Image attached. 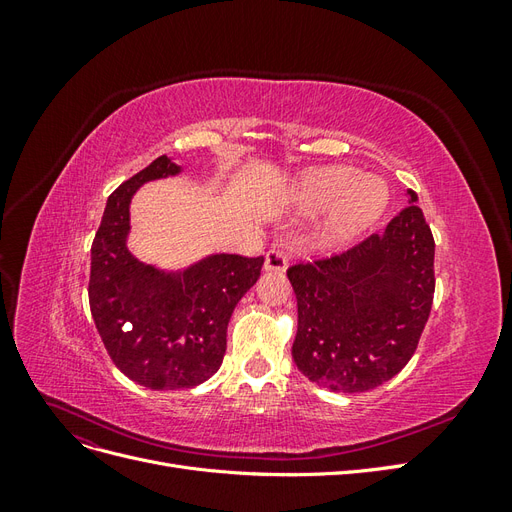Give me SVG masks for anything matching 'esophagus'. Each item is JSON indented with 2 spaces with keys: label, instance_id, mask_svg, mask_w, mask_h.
Returning <instances> with one entry per match:
<instances>
[{
  "label": "esophagus",
  "instance_id": "1",
  "mask_svg": "<svg viewBox=\"0 0 512 512\" xmlns=\"http://www.w3.org/2000/svg\"><path fill=\"white\" fill-rule=\"evenodd\" d=\"M288 267V254L280 245H273L265 256V269L267 271H286Z\"/></svg>",
  "mask_w": 512,
  "mask_h": 512
}]
</instances>
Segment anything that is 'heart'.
Here are the masks:
<instances>
[{"label":"heart","instance_id":"obj_1","mask_svg":"<svg viewBox=\"0 0 512 512\" xmlns=\"http://www.w3.org/2000/svg\"><path fill=\"white\" fill-rule=\"evenodd\" d=\"M299 203L312 211L333 207L331 218L320 232V243L337 247L361 235L380 218L389 203V192L376 177H361L356 168L333 166L303 177Z\"/></svg>","mask_w":512,"mask_h":512}]
</instances>
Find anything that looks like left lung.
<instances>
[{
  "label": "left lung",
  "instance_id": "left-lung-1",
  "mask_svg": "<svg viewBox=\"0 0 512 512\" xmlns=\"http://www.w3.org/2000/svg\"><path fill=\"white\" fill-rule=\"evenodd\" d=\"M416 200L408 190L382 235L286 271L299 309L292 359L322 389L371 391L416 352L436 290V243Z\"/></svg>",
  "mask_w": 512,
  "mask_h": 512
}]
</instances>
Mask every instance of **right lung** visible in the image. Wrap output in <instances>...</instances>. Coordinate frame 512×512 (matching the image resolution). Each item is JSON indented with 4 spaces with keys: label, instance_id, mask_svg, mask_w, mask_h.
<instances>
[{
    "label": "right lung",
    "instance_id": "obj_1",
    "mask_svg": "<svg viewBox=\"0 0 512 512\" xmlns=\"http://www.w3.org/2000/svg\"><path fill=\"white\" fill-rule=\"evenodd\" d=\"M179 173L166 156L108 196L91 243L89 307L121 374L153 391L190 389L220 369L232 309L250 290L265 256H211L181 275L138 262L126 247L130 198L141 183Z\"/></svg>",
    "mask_w": 512,
    "mask_h": 512
}]
</instances>
